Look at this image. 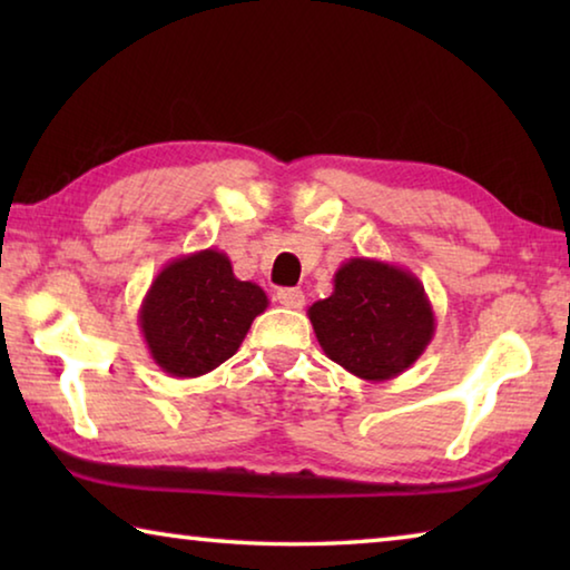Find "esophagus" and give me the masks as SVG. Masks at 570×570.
Segmentation results:
<instances>
[{"instance_id": "obj_1", "label": "esophagus", "mask_w": 570, "mask_h": 570, "mask_svg": "<svg viewBox=\"0 0 570 570\" xmlns=\"http://www.w3.org/2000/svg\"><path fill=\"white\" fill-rule=\"evenodd\" d=\"M276 302L286 308H302L304 306V292L298 288H278Z\"/></svg>"}]
</instances>
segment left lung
Here are the masks:
<instances>
[{
	"label": "left lung",
	"mask_w": 570,
	"mask_h": 570,
	"mask_svg": "<svg viewBox=\"0 0 570 570\" xmlns=\"http://www.w3.org/2000/svg\"><path fill=\"white\" fill-rule=\"evenodd\" d=\"M306 314L324 354L366 382L410 370L435 336V312L420 278L377 258L344 262L332 296Z\"/></svg>",
	"instance_id": "1"
}]
</instances>
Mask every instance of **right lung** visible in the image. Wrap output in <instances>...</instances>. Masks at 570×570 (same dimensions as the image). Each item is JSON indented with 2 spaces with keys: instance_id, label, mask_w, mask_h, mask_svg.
I'll return each mask as SVG.
<instances>
[{
  "instance_id": "right-lung-1",
  "label": "right lung",
  "mask_w": 570,
  "mask_h": 570,
  "mask_svg": "<svg viewBox=\"0 0 570 570\" xmlns=\"http://www.w3.org/2000/svg\"><path fill=\"white\" fill-rule=\"evenodd\" d=\"M266 306L262 286L240 282L224 250L206 248L163 266L138 322L153 362L170 377L190 380L234 356Z\"/></svg>"
}]
</instances>
